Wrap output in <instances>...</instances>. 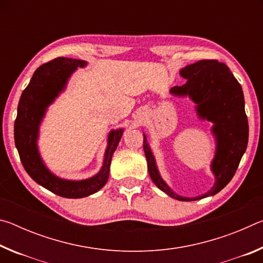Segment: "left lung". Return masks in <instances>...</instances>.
I'll return each mask as SVG.
<instances>
[{
	"label": "left lung",
	"instance_id": "8db88e82",
	"mask_svg": "<svg viewBox=\"0 0 263 263\" xmlns=\"http://www.w3.org/2000/svg\"><path fill=\"white\" fill-rule=\"evenodd\" d=\"M180 75L186 80L171 89L176 97H189L196 104V114L202 121L211 122L216 152L211 161L215 183L206 193L196 197H183L173 191L160 175L157 161L144 133V151L152 181L160 190L177 201H197L213 196L232 180L248 144V121L245 112L243 92L230 68L217 60H201L185 66Z\"/></svg>",
	"mask_w": 263,
	"mask_h": 263
}]
</instances>
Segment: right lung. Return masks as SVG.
Segmentation results:
<instances>
[{"instance_id":"1","label":"right lung","mask_w":263,"mask_h":263,"mask_svg":"<svg viewBox=\"0 0 263 263\" xmlns=\"http://www.w3.org/2000/svg\"><path fill=\"white\" fill-rule=\"evenodd\" d=\"M87 61L57 58L42 65L33 73L28 87L22 92L15 121V145L21 161L31 179L53 194L66 198H82L103 188L109 179L114 152L122 139L124 128L111 130L100 172L86 180H66L57 176L46 167L38 149L39 128L47 108L66 89L68 80Z\"/></svg>"}]
</instances>
